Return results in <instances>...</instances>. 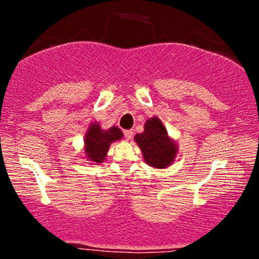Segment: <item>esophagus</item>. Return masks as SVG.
<instances>
[{"label": "esophagus", "mask_w": 259, "mask_h": 259, "mask_svg": "<svg viewBox=\"0 0 259 259\" xmlns=\"http://www.w3.org/2000/svg\"><path fill=\"white\" fill-rule=\"evenodd\" d=\"M124 138H125L127 141H129V140H132L133 130H125V132H124Z\"/></svg>", "instance_id": "1"}]
</instances>
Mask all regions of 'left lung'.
<instances>
[{"label": "left lung", "instance_id": "left-lung-1", "mask_svg": "<svg viewBox=\"0 0 259 259\" xmlns=\"http://www.w3.org/2000/svg\"><path fill=\"white\" fill-rule=\"evenodd\" d=\"M134 140L150 167L168 168L177 158L179 151L177 141L168 135L167 129L158 117L148 118L145 121L144 132L136 134Z\"/></svg>", "mask_w": 259, "mask_h": 259}]
</instances>
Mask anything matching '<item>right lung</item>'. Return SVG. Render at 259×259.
I'll return each mask as SVG.
<instances>
[{
  "instance_id": "obj_1",
  "label": "right lung",
  "mask_w": 259,
  "mask_h": 259,
  "mask_svg": "<svg viewBox=\"0 0 259 259\" xmlns=\"http://www.w3.org/2000/svg\"><path fill=\"white\" fill-rule=\"evenodd\" d=\"M123 136L119 127L111 126L109 129L103 130L99 121H92L84 136L85 158L91 164H101L105 162L111 144L119 141Z\"/></svg>"
}]
</instances>
